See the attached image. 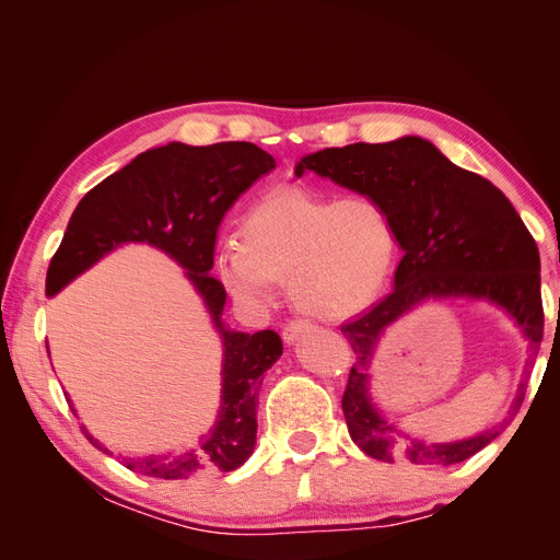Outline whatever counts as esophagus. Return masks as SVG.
<instances>
[{
    "label": "esophagus",
    "instance_id": "34e87169",
    "mask_svg": "<svg viewBox=\"0 0 560 560\" xmlns=\"http://www.w3.org/2000/svg\"><path fill=\"white\" fill-rule=\"evenodd\" d=\"M311 329H313V327L308 325V322H290V325H287V327L282 329L284 343H294V341H299V338H301V336H306Z\"/></svg>",
    "mask_w": 560,
    "mask_h": 560
}]
</instances>
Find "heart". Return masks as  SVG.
<instances>
[{
	"label": "heart",
	"instance_id": "1",
	"mask_svg": "<svg viewBox=\"0 0 560 560\" xmlns=\"http://www.w3.org/2000/svg\"><path fill=\"white\" fill-rule=\"evenodd\" d=\"M241 247L217 254V276L245 306L273 301V282H290L301 313L346 319L381 294L393 270L397 238L378 200L306 189L266 194L243 214Z\"/></svg>",
	"mask_w": 560,
	"mask_h": 560
}]
</instances>
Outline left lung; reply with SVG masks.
I'll return each mask as SVG.
<instances>
[{
    "label": "left lung",
    "instance_id": "8db88e82",
    "mask_svg": "<svg viewBox=\"0 0 560 560\" xmlns=\"http://www.w3.org/2000/svg\"><path fill=\"white\" fill-rule=\"evenodd\" d=\"M294 173L296 177L315 173L378 200L404 249L395 270V292L341 327L358 354L341 401L350 439L366 455L385 463L467 460L510 425L530 371H523L516 397L498 425L457 442H425L387 420L371 399V360L385 329L430 299L493 303L514 319L535 354L545 334V311L533 235L495 184L457 167L432 142L416 135L383 144L322 149L303 156Z\"/></svg>",
    "mask_w": 560,
    "mask_h": 560
}]
</instances>
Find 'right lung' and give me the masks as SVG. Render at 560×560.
Instances as JSON below:
<instances>
[{
  "label": "right lung",
  "mask_w": 560,
  "mask_h": 560,
  "mask_svg": "<svg viewBox=\"0 0 560 560\" xmlns=\"http://www.w3.org/2000/svg\"><path fill=\"white\" fill-rule=\"evenodd\" d=\"M276 167L252 142L149 149L79 200L46 273V296L58 294L83 270L126 243H147L186 270L222 338V404L214 428L196 451L128 457L126 467L156 479L238 469L257 444L261 376L282 354L276 331H233L222 322L226 290L210 276L217 229L249 186ZM48 350V346H46ZM72 404V401H70ZM86 432V430H83ZM89 442L109 453L89 432Z\"/></svg>",
  "instance_id": "add662e5"
}]
</instances>
